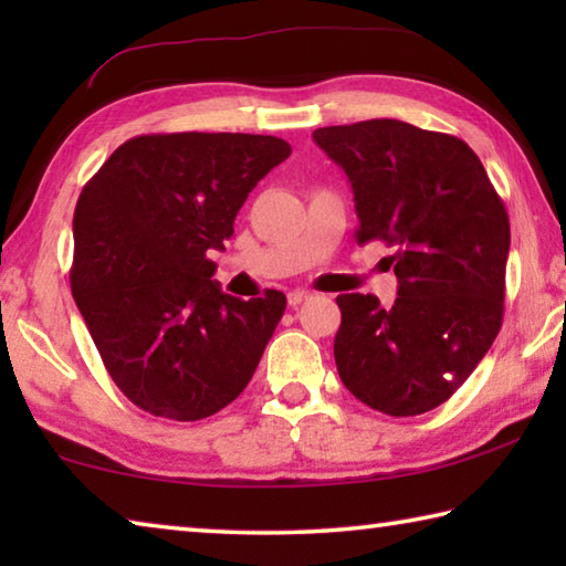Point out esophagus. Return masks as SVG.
<instances>
[{
    "label": "esophagus",
    "mask_w": 566,
    "mask_h": 566,
    "mask_svg": "<svg viewBox=\"0 0 566 566\" xmlns=\"http://www.w3.org/2000/svg\"><path fill=\"white\" fill-rule=\"evenodd\" d=\"M312 294L310 292H290V296H286V302H290L292 310H296V306H302L304 302H310Z\"/></svg>",
    "instance_id": "esophagus-1"
}]
</instances>
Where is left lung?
Here are the masks:
<instances>
[{
    "instance_id": "8db88e82",
    "label": "left lung",
    "mask_w": 566,
    "mask_h": 566,
    "mask_svg": "<svg viewBox=\"0 0 566 566\" xmlns=\"http://www.w3.org/2000/svg\"><path fill=\"white\" fill-rule=\"evenodd\" d=\"M354 189L357 244L379 239L399 280L395 304L342 294L337 371L354 397L415 417L454 395L504 317L510 217L467 142L399 119L314 129Z\"/></svg>"
}]
</instances>
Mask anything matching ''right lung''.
I'll use <instances>...</instances> for the list:
<instances>
[{
	"label": "right lung",
	"mask_w": 566,
	"mask_h": 566,
	"mask_svg": "<svg viewBox=\"0 0 566 566\" xmlns=\"http://www.w3.org/2000/svg\"><path fill=\"white\" fill-rule=\"evenodd\" d=\"M290 155L266 134H142L84 185L72 294L132 405L197 421L249 385L286 296L224 294L209 252L224 249L249 191Z\"/></svg>",
	"instance_id": "obj_1"
}]
</instances>
